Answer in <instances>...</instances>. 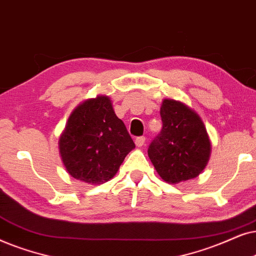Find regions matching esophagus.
<instances>
[{"instance_id":"esophagus-1","label":"esophagus","mask_w":256,"mask_h":256,"mask_svg":"<svg viewBox=\"0 0 256 256\" xmlns=\"http://www.w3.org/2000/svg\"><path fill=\"white\" fill-rule=\"evenodd\" d=\"M134 142H136V146H137V148H142V146L145 144V137H138V138H136Z\"/></svg>"}]
</instances>
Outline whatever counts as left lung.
I'll return each instance as SVG.
<instances>
[{"mask_svg":"<svg viewBox=\"0 0 256 256\" xmlns=\"http://www.w3.org/2000/svg\"><path fill=\"white\" fill-rule=\"evenodd\" d=\"M162 128L148 148V158L164 182L179 184L196 178L210 156V140L202 119L174 100L160 108Z\"/></svg>","mask_w":256,"mask_h":256,"instance_id":"obj_1","label":"left lung"}]
</instances>
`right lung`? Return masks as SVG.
Returning <instances> with one entry per match:
<instances>
[{
    "instance_id": "add662e5",
    "label": "right lung",
    "mask_w": 256,
    "mask_h": 256,
    "mask_svg": "<svg viewBox=\"0 0 256 256\" xmlns=\"http://www.w3.org/2000/svg\"><path fill=\"white\" fill-rule=\"evenodd\" d=\"M136 148L108 96L88 98L71 112L58 140L66 172L90 185L114 178L128 152Z\"/></svg>"
}]
</instances>
